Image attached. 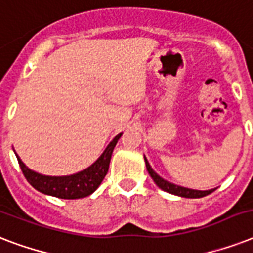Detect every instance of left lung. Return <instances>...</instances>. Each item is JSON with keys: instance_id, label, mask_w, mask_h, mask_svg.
Instances as JSON below:
<instances>
[{"instance_id": "left-lung-1", "label": "left lung", "mask_w": 253, "mask_h": 253, "mask_svg": "<svg viewBox=\"0 0 253 253\" xmlns=\"http://www.w3.org/2000/svg\"><path fill=\"white\" fill-rule=\"evenodd\" d=\"M144 162H146L147 170L150 173V176L152 177V180L155 181V184L158 185L160 189H163L164 192H168L170 194H174V196L185 197V198H201V197L208 196V194L214 192V189H210V190H194V189L184 188V186H178V185L172 184V182H169V181L164 180V178L159 176L158 173L151 168L150 163L147 162L146 158H144Z\"/></svg>"}]
</instances>
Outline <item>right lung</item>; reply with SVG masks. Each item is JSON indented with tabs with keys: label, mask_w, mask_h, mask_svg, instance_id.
Listing matches in <instances>:
<instances>
[{
	"label": "right lung",
	"mask_w": 253,
	"mask_h": 253,
	"mask_svg": "<svg viewBox=\"0 0 253 253\" xmlns=\"http://www.w3.org/2000/svg\"><path fill=\"white\" fill-rule=\"evenodd\" d=\"M118 134L110 144L106 147V150L103 151V154L97 159L89 168L71 174V176H43L41 173H37L29 169L22 163L17 154L18 163L21 167L23 176L26 180L29 181L30 185L39 190L41 193L48 194V196L63 198V200H77V198H84V197L90 196L95 189L98 188L102 180L106 176L109 170V164H110L111 154L114 150L115 144L121 138Z\"/></svg>",
	"instance_id": "add662e5"
}]
</instances>
